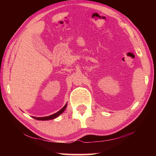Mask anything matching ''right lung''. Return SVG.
<instances>
[{
	"label": "right lung",
	"instance_id": "obj_1",
	"mask_svg": "<svg viewBox=\"0 0 156 156\" xmlns=\"http://www.w3.org/2000/svg\"><path fill=\"white\" fill-rule=\"evenodd\" d=\"M67 107V103H66L64 107H63L62 109H60L58 112H55V113L49 116H47V117H32L34 119H37V120H39V121H48V120H51V119H54L56 117H58V116L60 115L61 114H62L64 111H65V109Z\"/></svg>",
	"mask_w": 156,
	"mask_h": 156
}]
</instances>
